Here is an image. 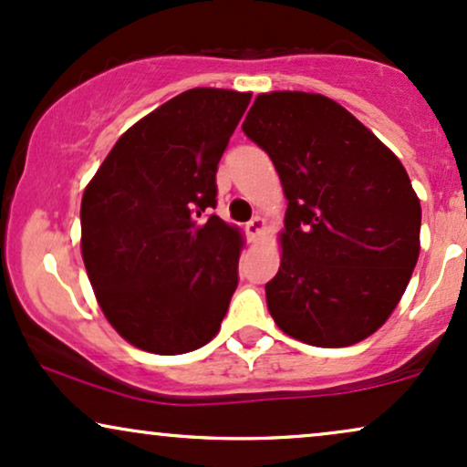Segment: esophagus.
Listing matches in <instances>:
<instances>
[{"instance_id":"esophagus-1","label":"esophagus","mask_w":467,"mask_h":467,"mask_svg":"<svg viewBox=\"0 0 467 467\" xmlns=\"http://www.w3.org/2000/svg\"><path fill=\"white\" fill-rule=\"evenodd\" d=\"M263 230H265V220L261 215H254L252 220L245 223V233H247V237H250V241H256L258 237H261Z\"/></svg>"}]
</instances>
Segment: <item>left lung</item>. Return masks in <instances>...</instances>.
<instances>
[{"label":"left lung","instance_id":"1","mask_svg":"<svg viewBox=\"0 0 467 467\" xmlns=\"http://www.w3.org/2000/svg\"><path fill=\"white\" fill-rule=\"evenodd\" d=\"M241 129L288 200L280 269L265 285L277 327L315 347L368 338L420 254V200L403 163L323 94H258Z\"/></svg>","mask_w":467,"mask_h":467}]
</instances>
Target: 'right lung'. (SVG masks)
Returning <instances> with one entry per match:
<instances>
[{"label": "right lung", "mask_w": 467, "mask_h": 467, "mask_svg": "<svg viewBox=\"0 0 467 467\" xmlns=\"http://www.w3.org/2000/svg\"><path fill=\"white\" fill-rule=\"evenodd\" d=\"M250 92L193 88L120 135L81 198V256L103 315L138 349L179 356L220 332L244 237L215 172Z\"/></svg>", "instance_id": "obj_1"}]
</instances>
